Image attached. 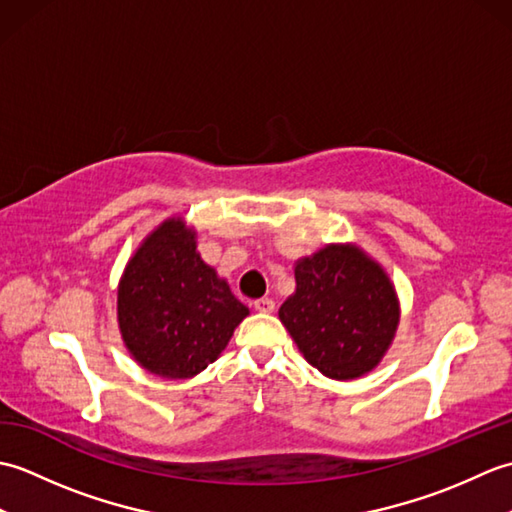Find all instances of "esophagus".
Listing matches in <instances>:
<instances>
[{
  "instance_id": "34e87169",
  "label": "esophagus",
  "mask_w": 512,
  "mask_h": 512,
  "mask_svg": "<svg viewBox=\"0 0 512 512\" xmlns=\"http://www.w3.org/2000/svg\"><path fill=\"white\" fill-rule=\"evenodd\" d=\"M253 308H255L257 312H273V310H275V301L268 299V297H262V299H257V301L253 303Z\"/></svg>"
}]
</instances>
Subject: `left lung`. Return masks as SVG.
Masks as SVG:
<instances>
[{
    "label": "left lung",
    "mask_w": 512,
    "mask_h": 512,
    "mask_svg": "<svg viewBox=\"0 0 512 512\" xmlns=\"http://www.w3.org/2000/svg\"><path fill=\"white\" fill-rule=\"evenodd\" d=\"M297 292L279 319L321 374L352 380L378 365L398 328V299L383 268L352 246L301 259Z\"/></svg>",
    "instance_id": "1"
}]
</instances>
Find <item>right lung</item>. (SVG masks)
I'll use <instances>...</instances> for the list:
<instances>
[{
    "mask_svg": "<svg viewBox=\"0 0 512 512\" xmlns=\"http://www.w3.org/2000/svg\"><path fill=\"white\" fill-rule=\"evenodd\" d=\"M246 314L195 253V233L182 220H167L145 239L118 286L127 350L162 378H191L209 367Z\"/></svg>",
    "mask_w": 512,
    "mask_h": 512,
    "instance_id": "obj_1",
    "label": "right lung"
}]
</instances>
